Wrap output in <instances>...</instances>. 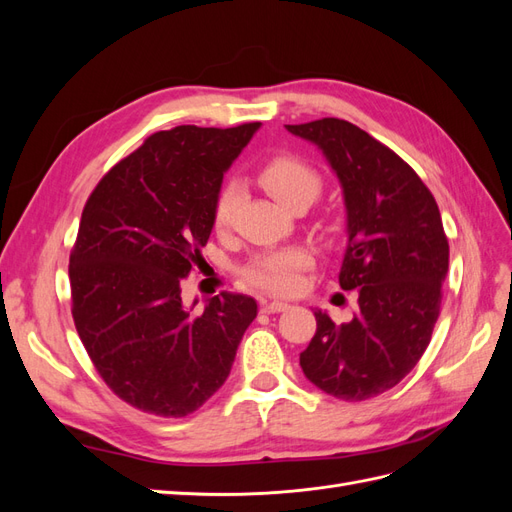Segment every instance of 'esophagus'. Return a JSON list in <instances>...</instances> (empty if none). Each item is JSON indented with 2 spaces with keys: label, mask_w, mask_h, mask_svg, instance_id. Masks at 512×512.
Masks as SVG:
<instances>
[{
  "label": "esophagus",
  "mask_w": 512,
  "mask_h": 512,
  "mask_svg": "<svg viewBox=\"0 0 512 512\" xmlns=\"http://www.w3.org/2000/svg\"><path fill=\"white\" fill-rule=\"evenodd\" d=\"M290 305L288 303H282V301H260V312L262 314H280L284 312V309H288Z\"/></svg>",
  "instance_id": "34e87169"
}]
</instances>
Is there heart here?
Listing matches in <instances>:
<instances>
[{"instance_id":"b5f03b06","label":"heart","mask_w":512,"mask_h":512,"mask_svg":"<svg viewBox=\"0 0 512 512\" xmlns=\"http://www.w3.org/2000/svg\"><path fill=\"white\" fill-rule=\"evenodd\" d=\"M258 179L273 198L282 205L309 207L322 192V177L314 166L294 156H273L258 168ZM245 198L243 183L230 179L222 185L213 203V226L218 232H226L237 220L239 207ZM312 265V256L299 247L284 252H273L254 258L243 269V280L260 290L273 294H288L299 284V273Z\"/></svg>"}]
</instances>
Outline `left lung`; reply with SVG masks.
<instances>
[{
  "instance_id": "left-lung-1",
  "label": "left lung",
  "mask_w": 512,
  "mask_h": 512,
  "mask_svg": "<svg viewBox=\"0 0 512 512\" xmlns=\"http://www.w3.org/2000/svg\"><path fill=\"white\" fill-rule=\"evenodd\" d=\"M286 130L314 143L342 183L348 245L339 286L359 294L350 322L314 312L301 369L337 399H371L404 380L431 342L448 271L440 209L421 177L354 123L324 117Z\"/></svg>"
}]
</instances>
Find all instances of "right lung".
<instances>
[{"label": "right lung", "instance_id": "right-lung-1", "mask_svg": "<svg viewBox=\"0 0 512 512\" xmlns=\"http://www.w3.org/2000/svg\"><path fill=\"white\" fill-rule=\"evenodd\" d=\"M258 128L151 134L87 198L70 254L72 318L108 389L138 410L168 418L198 410L226 382L258 314L245 294H215L203 312L181 301L224 173Z\"/></svg>", "mask_w": 512, "mask_h": 512}]
</instances>
